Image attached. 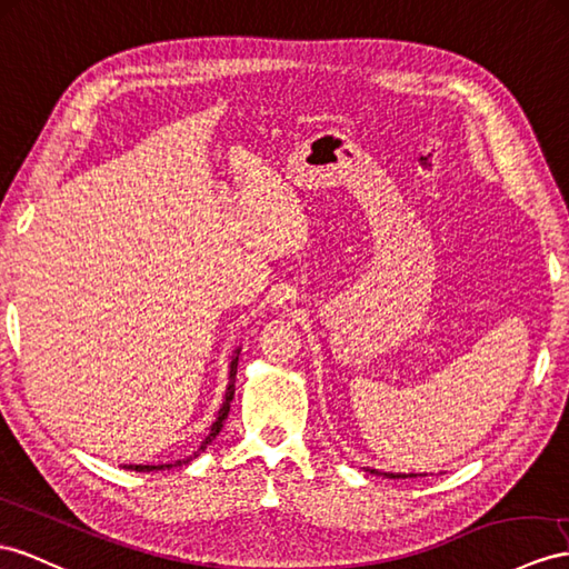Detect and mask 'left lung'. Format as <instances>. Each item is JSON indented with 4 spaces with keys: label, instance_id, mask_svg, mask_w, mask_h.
Returning <instances> with one entry per match:
<instances>
[{
    "label": "left lung",
    "instance_id": "8db88e82",
    "mask_svg": "<svg viewBox=\"0 0 569 569\" xmlns=\"http://www.w3.org/2000/svg\"><path fill=\"white\" fill-rule=\"evenodd\" d=\"M372 473H377V471H372ZM382 476H387V478H406V473H382ZM411 476H416V473H411Z\"/></svg>",
    "mask_w": 569,
    "mask_h": 569
}]
</instances>
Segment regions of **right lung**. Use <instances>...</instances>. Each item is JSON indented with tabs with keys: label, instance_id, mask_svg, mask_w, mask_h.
Here are the masks:
<instances>
[{
	"label": "right lung",
	"instance_id": "right-lung-1",
	"mask_svg": "<svg viewBox=\"0 0 569 569\" xmlns=\"http://www.w3.org/2000/svg\"><path fill=\"white\" fill-rule=\"evenodd\" d=\"M240 353V351H238ZM236 375H238V356L230 360V377H228V389H226V401H223V406H221V411H218V418H216V423L211 426V430H209V435H207V440L201 442V447L194 451V457H199L203 449H207V445H211L213 440H216V435L221 432V428H223V423H226V418H228V411H230V401H232V395H236ZM194 457H187V459H180V461H174V463H158V466H141V463H129V466H124V469H132V471H163V469H172V466H182V463H189L192 461Z\"/></svg>",
	"mask_w": 569,
	"mask_h": 569
}]
</instances>
